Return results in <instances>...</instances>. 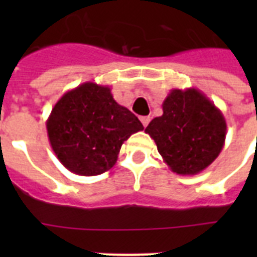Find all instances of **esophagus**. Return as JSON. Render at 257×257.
<instances>
[{"label": "esophagus", "instance_id": "obj_1", "mask_svg": "<svg viewBox=\"0 0 257 257\" xmlns=\"http://www.w3.org/2000/svg\"><path fill=\"white\" fill-rule=\"evenodd\" d=\"M141 120V122H143V125H144V126H147V125L149 124V121H151V117L149 116H143L140 118Z\"/></svg>", "mask_w": 257, "mask_h": 257}]
</instances>
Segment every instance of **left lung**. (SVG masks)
Segmentation results:
<instances>
[{"label": "left lung", "mask_w": 257, "mask_h": 257, "mask_svg": "<svg viewBox=\"0 0 257 257\" xmlns=\"http://www.w3.org/2000/svg\"><path fill=\"white\" fill-rule=\"evenodd\" d=\"M172 172L197 175L219 156L225 143L223 113L199 89H172L163 102V116L145 128Z\"/></svg>", "instance_id": "obj_1"}]
</instances>
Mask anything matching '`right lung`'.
Masks as SVG:
<instances>
[{
	"mask_svg": "<svg viewBox=\"0 0 257 257\" xmlns=\"http://www.w3.org/2000/svg\"><path fill=\"white\" fill-rule=\"evenodd\" d=\"M46 129L52 149L66 169L96 176L116 164L121 145L144 126L117 104L109 86L89 81L56 102Z\"/></svg>",
	"mask_w": 257,
	"mask_h": 257,
	"instance_id": "add662e5",
	"label": "right lung"
}]
</instances>
